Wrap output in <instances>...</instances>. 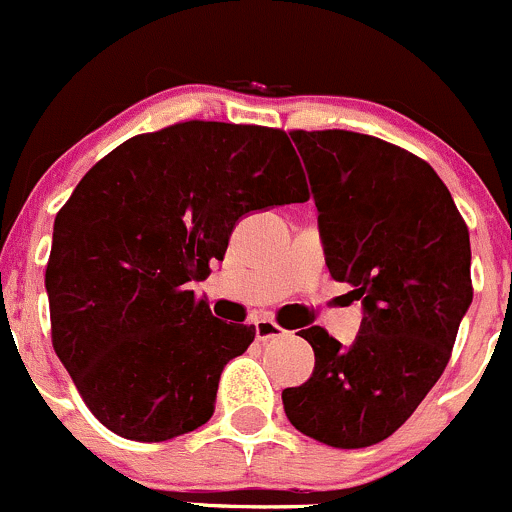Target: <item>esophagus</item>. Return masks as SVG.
<instances>
[{"mask_svg": "<svg viewBox=\"0 0 512 512\" xmlns=\"http://www.w3.org/2000/svg\"><path fill=\"white\" fill-rule=\"evenodd\" d=\"M254 328H256V338H258V341H271V338L286 336V331H283V328L278 326V323L273 321L271 316L256 318Z\"/></svg>", "mask_w": 512, "mask_h": 512, "instance_id": "1", "label": "esophagus"}]
</instances>
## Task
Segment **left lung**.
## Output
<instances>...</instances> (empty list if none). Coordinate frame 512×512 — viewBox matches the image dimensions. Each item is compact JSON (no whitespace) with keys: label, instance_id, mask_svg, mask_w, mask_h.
Returning a JSON list of instances; mask_svg holds the SVG:
<instances>
[{"label":"left lung","instance_id":"1","mask_svg":"<svg viewBox=\"0 0 512 512\" xmlns=\"http://www.w3.org/2000/svg\"><path fill=\"white\" fill-rule=\"evenodd\" d=\"M318 209L326 266L353 286L363 321L343 346L301 331L311 378L281 393L288 421L333 448L396 433L448 366L473 301L470 236L440 176L418 156L356 131H291Z\"/></svg>","mask_w":512,"mask_h":512}]
</instances>
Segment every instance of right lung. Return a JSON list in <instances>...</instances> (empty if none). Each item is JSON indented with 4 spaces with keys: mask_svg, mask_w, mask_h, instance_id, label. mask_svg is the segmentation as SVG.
I'll use <instances>...</instances> for the list:
<instances>
[{
    "mask_svg": "<svg viewBox=\"0 0 512 512\" xmlns=\"http://www.w3.org/2000/svg\"><path fill=\"white\" fill-rule=\"evenodd\" d=\"M308 201L283 131L184 121L91 166L54 219L52 343L89 411L144 443L204 426L219 378L256 336L189 291L249 211Z\"/></svg>",
    "mask_w": 512,
    "mask_h": 512,
    "instance_id": "obj_1",
    "label": "right lung"
}]
</instances>
